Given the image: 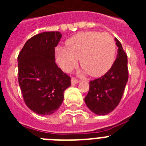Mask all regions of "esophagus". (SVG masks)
<instances>
[{
  "mask_svg": "<svg viewBox=\"0 0 146 146\" xmlns=\"http://www.w3.org/2000/svg\"><path fill=\"white\" fill-rule=\"evenodd\" d=\"M78 82H79V80L75 79V78H72V80H71V84L73 85H76L77 84Z\"/></svg>",
  "mask_w": 146,
  "mask_h": 146,
  "instance_id": "esophagus-1",
  "label": "esophagus"
}]
</instances>
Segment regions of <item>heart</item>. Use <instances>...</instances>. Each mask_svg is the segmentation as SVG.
<instances>
[{
	"label": "heart",
	"mask_w": 146,
	"mask_h": 146,
	"mask_svg": "<svg viewBox=\"0 0 146 146\" xmlns=\"http://www.w3.org/2000/svg\"><path fill=\"white\" fill-rule=\"evenodd\" d=\"M66 44V48L59 47L56 50L57 63L66 72L73 70L80 58L82 68L98 77L106 73L115 60V42L109 33L82 32L70 38Z\"/></svg>",
	"instance_id": "heart-1"
}]
</instances>
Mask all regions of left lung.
<instances>
[{"label":"left lung","mask_w":146,"mask_h":146,"mask_svg":"<svg viewBox=\"0 0 146 146\" xmlns=\"http://www.w3.org/2000/svg\"><path fill=\"white\" fill-rule=\"evenodd\" d=\"M117 55L111 69L102 77L89 82V91L85 102L98 115H106L117 108L128 81L127 56L122 44L115 38Z\"/></svg>","instance_id":"8db88e82"}]
</instances>
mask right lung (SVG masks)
<instances>
[{"mask_svg": "<svg viewBox=\"0 0 146 146\" xmlns=\"http://www.w3.org/2000/svg\"><path fill=\"white\" fill-rule=\"evenodd\" d=\"M60 32H45L27 41L18 56V82L29 108L41 115L54 113L71 86L70 77L55 63Z\"/></svg>", "mask_w": 146, "mask_h": 146, "instance_id": "right-lung-1", "label": "right lung"}]
</instances>
